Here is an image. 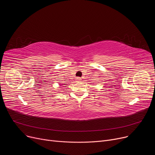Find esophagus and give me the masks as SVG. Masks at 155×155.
Instances as JSON below:
<instances>
[{
  "instance_id": "obj_1",
  "label": "esophagus",
  "mask_w": 155,
  "mask_h": 155,
  "mask_svg": "<svg viewBox=\"0 0 155 155\" xmlns=\"http://www.w3.org/2000/svg\"><path fill=\"white\" fill-rule=\"evenodd\" d=\"M76 79H77V82H80V81H81V78L80 77H77Z\"/></svg>"
}]
</instances>
